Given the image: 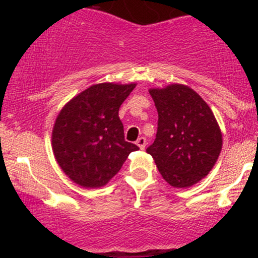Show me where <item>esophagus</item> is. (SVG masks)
Returning <instances> with one entry per match:
<instances>
[{
  "instance_id": "obj_1",
  "label": "esophagus",
  "mask_w": 258,
  "mask_h": 258,
  "mask_svg": "<svg viewBox=\"0 0 258 258\" xmlns=\"http://www.w3.org/2000/svg\"><path fill=\"white\" fill-rule=\"evenodd\" d=\"M136 144H137V146L139 147V149L143 150L144 148H146V144H147L146 138H144V137H139V138L137 139V142H136Z\"/></svg>"
}]
</instances>
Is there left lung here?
Segmentation results:
<instances>
[{
    "label": "left lung",
    "mask_w": 258,
    "mask_h": 258,
    "mask_svg": "<svg viewBox=\"0 0 258 258\" xmlns=\"http://www.w3.org/2000/svg\"><path fill=\"white\" fill-rule=\"evenodd\" d=\"M158 109V132L147 149L160 174L174 188L197 184L215 166L222 132L211 108L188 86L150 88Z\"/></svg>",
    "instance_id": "left-lung-1"
}]
</instances>
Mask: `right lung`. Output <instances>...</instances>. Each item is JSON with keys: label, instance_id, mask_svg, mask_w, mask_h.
<instances>
[{"label": "right lung", "instance_id": "1", "mask_svg": "<svg viewBox=\"0 0 258 258\" xmlns=\"http://www.w3.org/2000/svg\"><path fill=\"white\" fill-rule=\"evenodd\" d=\"M137 84L92 85L59 111L52 149L59 167L84 188H100L139 148L123 136L119 109Z\"/></svg>", "mask_w": 258, "mask_h": 258}]
</instances>
